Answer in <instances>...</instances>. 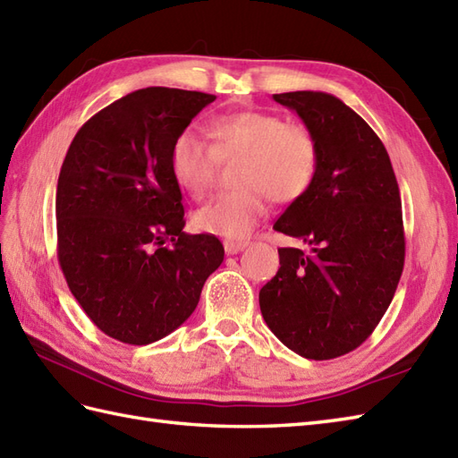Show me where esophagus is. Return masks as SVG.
Segmentation results:
<instances>
[{"mask_svg": "<svg viewBox=\"0 0 458 458\" xmlns=\"http://www.w3.org/2000/svg\"><path fill=\"white\" fill-rule=\"evenodd\" d=\"M223 247H225L227 254H237V252L247 249L249 242L247 241H225L223 242Z\"/></svg>", "mask_w": 458, "mask_h": 458, "instance_id": "esophagus-1", "label": "esophagus"}]
</instances>
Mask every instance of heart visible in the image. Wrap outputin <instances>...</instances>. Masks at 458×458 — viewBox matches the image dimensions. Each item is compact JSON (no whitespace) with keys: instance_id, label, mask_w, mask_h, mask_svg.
Masks as SVG:
<instances>
[{"instance_id":"obj_1","label":"heart","mask_w":458,"mask_h":458,"mask_svg":"<svg viewBox=\"0 0 458 458\" xmlns=\"http://www.w3.org/2000/svg\"><path fill=\"white\" fill-rule=\"evenodd\" d=\"M208 143L184 130L171 145V173L176 184L194 198H204L216 181L219 161L241 159L239 191L211 199L194 214V225L227 241L247 239L267 209L293 202L307 192L318 166V143L305 126L280 114L242 110L209 120Z\"/></svg>"}]
</instances>
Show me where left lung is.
Returning <instances> with one entry per match:
<instances>
[{
  "label": "left lung",
  "instance_id": "obj_1",
  "mask_svg": "<svg viewBox=\"0 0 458 458\" xmlns=\"http://www.w3.org/2000/svg\"><path fill=\"white\" fill-rule=\"evenodd\" d=\"M274 100L313 133L318 166L274 223L309 249H277L280 270L260 289V310L289 350L334 360L371 336L403 276L398 182L383 141L338 97L293 91Z\"/></svg>",
  "mask_w": 458,
  "mask_h": 458
}]
</instances>
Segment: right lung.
<instances>
[{
  "mask_svg": "<svg viewBox=\"0 0 458 458\" xmlns=\"http://www.w3.org/2000/svg\"><path fill=\"white\" fill-rule=\"evenodd\" d=\"M216 97L148 87L75 133L55 191L58 260L77 303L106 336L165 338L194 313L223 262L216 235L184 233L171 145Z\"/></svg>",
  "mask_w": 458,
  "mask_h": 458,
  "instance_id": "1",
  "label": "right lung"
}]
</instances>
